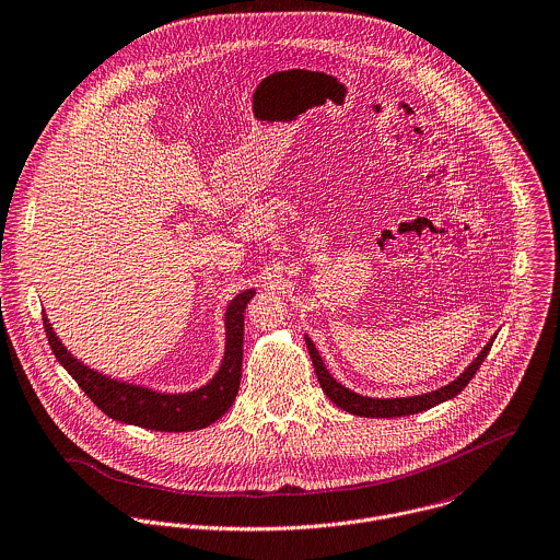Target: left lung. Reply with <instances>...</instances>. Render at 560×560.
Segmentation results:
<instances>
[{
    "label": "left lung",
    "instance_id": "8db88e82",
    "mask_svg": "<svg viewBox=\"0 0 560 560\" xmlns=\"http://www.w3.org/2000/svg\"><path fill=\"white\" fill-rule=\"evenodd\" d=\"M304 339H306L308 354L313 359V368H315V373L319 377V384H322L324 393L328 395V399L335 401L346 412H352V415H359V417H375V419L415 415V412L428 410L432 406H439L441 401H447V399L456 397L469 384V380L476 375V372L480 370L482 361L487 359V354H489V350H491V346L495 341V337H491L489 343L482 348V352L465 368V372L460 373L456 380H452L450 384L436 388V390H428V393H421V395H408V397H368V395L354 393L352 388H348L341 382H337L330 375V372L326 370V365H324L315 343L311 341V337L304 335Z\"/></svg>",
    "mask_w": 560,
    "mask_h": 560
}]
</instances>
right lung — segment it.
Returning <instances> with one entry per match:
<instances>
[{
  "mask_svg": "<svg viewBox=\"0 0 560 560\" xmlns=\"http://www.w3.org/2000/svg\"><path fill=\"white\" fill-rule=\"evenodd\" d=\"M254 295L256 291L247 289L228 304L223 315L225 350L221 365L203 386L187 393H163L95 372L62 346L47 315H43V326L58 363L110 419L161 432H190L201 430L223 417L238 393L243 368V313Z\"/></svg>",
  "mask_w": 560,
  "mask_h": 560,
  "instance_id": "obj_1",
  "label": "right lung"
}]
</instances>
